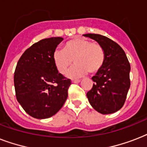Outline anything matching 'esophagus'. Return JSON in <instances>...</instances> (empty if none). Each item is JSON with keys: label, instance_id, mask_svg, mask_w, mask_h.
I'll return each instance as SVG.
<instances>
[{"label": "esophagus", "instance_id": "1", "mask_svg": "<svg viewBox=\"0 0 147 147\" xmlns=\"http://www.w3.org/2000/svg\"><path fill=\"white\" fill-rule=\"evenodd\" d=\"M71 82H72L73 83H78V82H80L81 80L80 79H72Z\"/></svg>", "mask_w": 147, "mask_h": 147}]
</instances>
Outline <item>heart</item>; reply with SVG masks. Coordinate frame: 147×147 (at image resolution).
<instances>
[{
  "label": "heart",
  "mask_w": 147,
  "mask_h": 147,
  "mask_svg": "<svg viewBox=\"0 0 147 147\" xmlns=\"http://www.w3.org/2000/svg\"><path fill=\"white\" fill-rule=\"evenodd\" d=\"M73 59L76 64L67 72L69 77L78 78L87 71L97 73L105 63V50L98 42L77 37L68 41L63 49H56L53 53L54 65L61 74L66 72L73 63Z\"/></svg>",
  "instance_id": "1"
}]
</instances>
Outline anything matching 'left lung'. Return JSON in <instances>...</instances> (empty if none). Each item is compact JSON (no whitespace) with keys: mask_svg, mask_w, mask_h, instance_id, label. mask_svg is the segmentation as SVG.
Segmentation results:
<instances>
[{"mask_svg":"<svg viewBox=\"0 0 147 147\" xmlns=\"http://www.w3.org/2000/svg\"><path fill=\"white\" fill-rule=\"evenodd\" d=\"M103 47L105 53L104 65L92 77L93 87L87 93L92 107L102 114H113L123 107L130 86V65L124 51L107 36L88 33Z\"/></svg>","mask_w":147,"mask_h":147,"instance_id":"8db88e82","label":"left lung"}]
</instances>
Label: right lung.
I'll use <instances>...</instances> for the list:
<instances>
[{
	"instance_id": "obj_1",
	"label": "right lung",
	"mask_w": 147,
	"mask_h": 147,
	"mask_svg": "<svg viewBox=\"0 0 147 147\" xmlns=\"http://www.w3.org/2000/svg\"><path fill=\"white\" fill-rule=\"evenodd\" d=\"M62 37L40 40L26 49L17 62L14 87L17 101L34 118L53 116L65 102L71 81L58 71L53 53Z\"/></svg>"
}]
</instances>
